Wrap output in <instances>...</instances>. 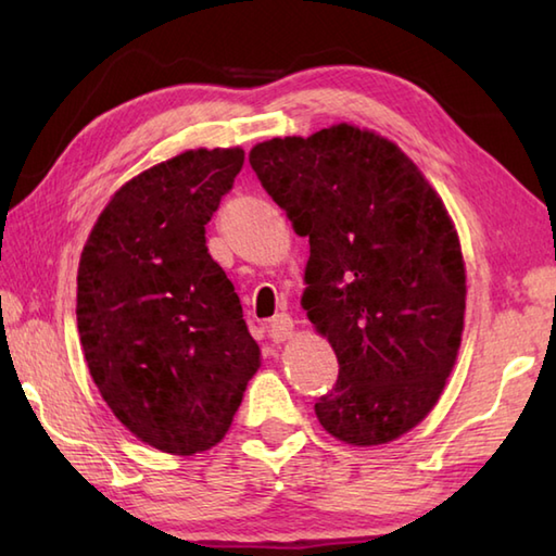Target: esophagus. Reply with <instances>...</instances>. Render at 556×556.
Wrapping results in <instances>:
<instances>
[{
  "mask_svg": "<svg viewBox=\"0 0 556 556\" xmlns=\"http://www.w3.org/2000/svg\"><path fill=\"white\" fill-rule=\"evenodd\" d=\"M291 332H293V320H291L287 313L275 315L269 320V325H267V334H269L271 341H275V344H281V341H287L291 337Z\"/></svg>",
  "mask_w": 556,
  "mask_h": 556,
  "instance_id": "34e87169",
  "label": "esophagus"
}]
</instances>
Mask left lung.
<instances>
[{"instance_id":"left-lung-1","label":"left lung","mask_w":556,"mask_h":556,"mask_svg":"<svg viewBox=\"0 0 556 556\" xmlns=\"http://www.w3.org/2000/svg\"><path fill=\"white\" fill-rule=\"evenodd\" d=\"M248 160L311 243L301 305L339 361L317 420L346 444L396 440L437 404L464 332V255L442 198L392 140L349 124L265 140Z\"/></svg>"}]
</instances>
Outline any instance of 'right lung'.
Segmentation results:
<instances>
[{
  "instance_id": "1",
  "label": "right lung",
  "mask_w": 556,
  "mask_h": 556,
  "mask_svg": "<svg viewBox=\"0 0 556 556\" xmlns=\"http://www.w3.org/2000/svg\"><path fill=\"white\" fill-rule=\"evenodd\" d=\"M241 148L186 150L124 184L78 265L76 320L92 382L138 440L191 456L215 446L260 368L241 301L205 224Z\"/></svg>"
}]
</instances>
